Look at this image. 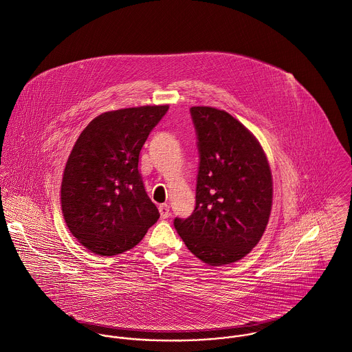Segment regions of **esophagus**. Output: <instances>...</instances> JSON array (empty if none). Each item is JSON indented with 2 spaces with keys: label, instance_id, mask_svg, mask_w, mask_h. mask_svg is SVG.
<instances>
[{
  "label": "esophagus",
  "instance_id": "1",
  "mask_svg": "<svg viewBox=\"0 0 352 352\" xmlns=\"http://www.w3.org/2000/svg\"><path fill=\"white\" fill-rule=\"evenodd\" d=\"M159 211H160V218L162 219H167L170 217V207H168V204H160L159 206Z\"/></svg>",
  "mask_w": 352,
  "mask_h": 352
}]
</instances>
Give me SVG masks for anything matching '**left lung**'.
Listing matches in <instances>:
<instances>
[{"instance_id":"obj_1","label":"left lung","mask_w":352,"mask_h":352,"mask_svg":"<svg viewBox=\"0 0 352 352\" xmlns=\"http://www.w3.org/2000/svg\"><path fill=\"white\" fill-rule=\"evenodd\" d=\"M200 164L196 207L174 226L188 250L210 266L243 259L262 239L273 204L266 153L236 118L212 107H192Z\"/></svg>"}]
</instances>
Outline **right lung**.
Returning <instances> with one entry per match:
<instances>
[{"label": "right lung", "instance_id": "1", "mask_svg": "<svg viewBox=\"0 0 352 352\" xmlns=\"http://www.w3.org/2000/svg\"><path fill=\"white\" fill-rule=\"evenodd\" d=\"M168 105L108 111L78 137L63 173L61 211L89 251L112 256L135 247L160 214L138 171L140 151Z\"/></svg>", "mask_w": 352, "mask_h": 352}]
</instances>
